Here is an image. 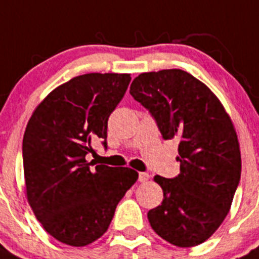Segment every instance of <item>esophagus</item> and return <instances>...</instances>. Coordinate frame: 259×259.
<instances>
[{
  "mask_svg": "<svg viewBox=\"0 0 259 259\" xmlns=\"http://www.w3.org/2000/svg\"><path fill=\"white\" fill-rule=\"evenodd\" d=\"M148 179H150V175H148V173H146V172H141V173H139L138 180H139V181H141V183H146V181H147Z\"/></svg>",
  "mask_w": 259,
  "mask_h": 259,
  "instance_id": "esophagus-1",
  "label": "esophagus"
}]
</instances>
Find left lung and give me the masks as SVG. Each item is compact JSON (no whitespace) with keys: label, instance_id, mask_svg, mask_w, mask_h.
<instances>
[{"label":"left lung","instance_id":"obj_1","mask_svg":"<svg viewBox=\"0 0 259 259\" xmlns=\"http://www.w3.org/2000/svg\"><path fill=\"white\" fill-rule=\"evenodd\" d=\"M130 95L154 116L164 139H179L180 175L154 177L164 198L148 211L150 226L180 248L202 244L226 219L240 183L232 120L203 82L180 69L139 74Z\"/></svg>","mask_w":259,"mask_h":259}]
</instances>
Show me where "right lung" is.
I'll list each match as a JSON object with an SVG mask.
<instances>
[{"label": "right lung", "instance_id": "1", "mask_svg": "<svg viewBox=\"0 0 259 259\" xmlns=\"http://www.w3.org/2000/svg\"><path fill=\"white\" fill-rule=\"evenodd\" d=\"M130 74L90 73L56 87L35 108L23 137L26 197L36 219L57 241L86 246L107 232L114 210L138 180L129 167L91 164L92 139L107 146L109 114Z\"/></svg>", "mask_w": 259, "mask_h": 259}]
</instances>
